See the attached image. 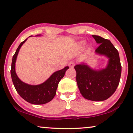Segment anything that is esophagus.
I'll list each match as a JSON object with an SVG mask.
<instances>
[{"label": "esophagus", "instance_id": "obj_1", "mask_svg": "<svg viewBox=\"0 0 133 133\" xmlns=\"http://www.w3.org/2000/svg\"><path fill=\"white\" fill-rule=\"evenodd\" d=\"M75 62H73V61L70 62L68 63V65H69V66L71 67V68H73L74 66H75Z\"/></svg>", "mask_w": 133, "mask_h": 133}]
</instances>
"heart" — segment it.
Returning a JSON list of instances; mask_svg holds the SVG:
<instances>
[{"instance_id": "obj_1", "label": "heart", "mask_w": 133, "mask_h": 133, "mask_svg": "<svg viewBox=\"0 0 133 133\" xmlns=\"http://www.w3.org/2000/svg\"><path fill=\"white\" fill-rule=\"evenodd\" d=\"M84 45V41H81V42H80V43H79V46H80L81 48H82Z\"/></svg>"}]
</instances>
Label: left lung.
I'll return each instance as SVG.
<instances>
[{"mask_svg":"<svg viewBox=\"0 0 133 133\" xmlns=\"http://www.w3.org/2000/svg\"><path fill=\"white\" fill-rule=\"evenodd\" d=\"M99 46L95 50L96 54L106 56L108 63L106 68L94 70L82 63L76 65V82L81 94L91 101L106 100L112 95L119 84L122 73L118 52L109 39L98 35H92Z\"/></svg>","mask_w":133,"mask_h":133,"instance_id":"1","label":"left lung"}]
</instances>
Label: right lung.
I'll list each match as a JSON object with an SVG mask.
<instances>
[{
    "instance_id": "obj_1",
    "label": "right lung",
    "mask_w": 133,
    "mask_h": 133,
    "mask_svg": "<svg viewBox=\"0 0 133 133\" xmlns=\"http://www.w3.org/2000/svg\"><path fill=\"white\" fill-rule=\"evenodd\" d=\"M37 36H41V35H37ZM27 39L21 43L13 57L10 71L12 81L17 92L24 100L34 104H46L51 101L56 95L58 84L61 79L64 76L65 72L69 67L66 66L62 70L54 72L45 82L39 85H29L22 82L16 75L15 63L19 51Z\"/></svg>"
}]
</instances>
